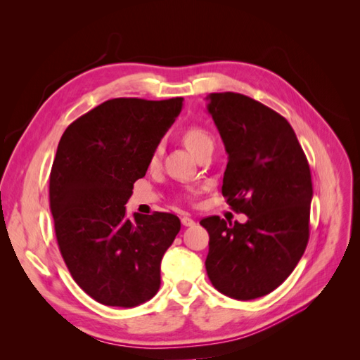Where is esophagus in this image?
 <instances>
[{
  "label": "esophagus",
  "instance_id": "esophagus-1",
  "mask_svg": "<svg viewBox=\"0 0 360 360\" xmlns=\"http://www.w3.org/2000/svg\"><path fill=\"white\" fill-rule=\"evenodd\" d=\"M181 224H183V226H192V225H195V221L192 219V217H189V216H183L181 217Z\"/></svg>",
  "mask_w": 360,
  "mask_h": 360
}]
</instances>
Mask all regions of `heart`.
<instances>
[{
	"mask_svg": "<svg viewBox=\"0 0 360 360\" xmlns=\"http://www.w3.org/2000/svg\"><path fill=\"white\" fill-rule=\"evenodd\" d=\"M181 141H183V144L186 146V148L191 151V153H193L195 156H198L201 151H204L209 147H213V144H214L213 136L207 132L205 129H202L200 126H191L188 129H184L181 134ZM160 155H162V144H158L150 153V158H148L150 167L158 165Z\"/></svg>",
	"mask_w": 360,
	"mask_h": 360,
	"instance_id": "b5f03b06",
	"label": "heart"
}]
</instances>
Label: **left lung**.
<instances>
[{
	"label": "left lung",
	"instance_id": "obj_1",
	"mask_svg": "<svg viewBox=\"0 0 360 360\" xmlns=\"http://www.w3.org/2000/svg\"><path fill=\"white\" fill-rule=\"evenodd\" d=\"M207 101L228 153L222 195L248 221L204 217L205 270L217 291L252 300L278 288L307 249L311 171L284 117L238 93H212Z\"/></svg>",
	"mask_w": 360,
	"mask_h": 360
}]
</instances>
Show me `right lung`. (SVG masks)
<instances>
[{
  "mask_svg": "<svg viewBox=\"0 0 360 360\" xmlns=\"http://www.w3.org/2000/svg\"><path fill=\"white\" fill-rule=\"evenodd\" d=\"M181 106L183 97L106 101L58 143L49 205L60 252L76 284L106 307H138L160 287V261L180 219L162 212L130 219L124 205Z\"/></svg>",
  "mask_w": 360,
  "mask_h": 360,
  "instance_id": "1",
  "label": "right lung"
}]
</instances>
